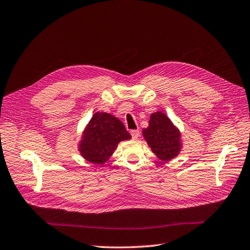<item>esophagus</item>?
Here are the masks:
<instances>
[{"instance_id":"34e87169","label":"esophagus","mask_w":250,"mask_h":250,"mask_svg":"<svg viewBox=\"0 0 250 250\" xmlns=\"http://www.w3.org/2000/svg\"><path fill=\"white\" fill-rule=\"evenodd\" d=\"M131 135H132V137H133L134 139H137V138L140 136V132H139L138 130H133V131L131 132Z\"/></svg>"}]
</instances>
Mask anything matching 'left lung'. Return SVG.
I'll use <instances>...</instances> for the list:
<instances>
[{
    "label": "left lung",
    "instance_id": "1",
    "mask_svg": "<svg viewBox=\"0 0 250 250\" xmlns=\"http://www.w3.org/2000/svg\"><path fill=\"white\" fill-rule=\"evenodd\" d=\"M154 154L161 160H170L180 152V133L162 112L151 115L148 126L142 131Z\"/></svg>",
    "mask_w": 250,
    "mask_h": 250
}]
</instances>
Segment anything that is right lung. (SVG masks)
I'll return each instance as SVG.
<instances>
[{"label":"right lung","instance_id":"add662e5","mask_svg":"<svg viewBox=\"0 0 250 250\" xmlns=\"http://www.w3.org/2000/svg\"><path fill=\"white\" fill-rule=\"evenodd\" d=\"M131 138L124 124L109 113L97 112L85 127L80 151L83 158L96 165L108 161L121 140Z\"/></svg>","mask_w":250,"mask_h":250}]
</instances>
